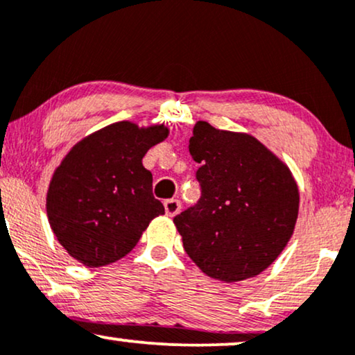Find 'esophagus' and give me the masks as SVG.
Here are the masks:
<instances>
[{
    "instance_id": "obj_1",
    "label": "esophagus",
    "mask_w": 355,
    "mask_h": 355,
    "mask_svg": "<svg viewBox=\"0 0 355 355\" xmlns=\"http://www.w3.org/2000/svg\"><path fill=\"white\" fill-rule=\"evenodd\" d=\"M164 206H165V212H167V216H175V214H178V211H180V207H182V202L178 201V200H167L164 202Z\"/></svg>"
}]
</instances>
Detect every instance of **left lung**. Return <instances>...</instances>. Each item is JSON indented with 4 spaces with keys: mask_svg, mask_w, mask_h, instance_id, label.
<instances>
[{
    "mask_svg": "<svg viewBox=\"0 0 355 355\" xmlns=\"http://www.w3.org/2000/svg\"><path fill=\"white\" fill-rule=\"evenodd\" d=\"M190 154L201 196L173 217L183 248L207 276L224 282L264 271L292 237L299 188L287 165L250 135L198 121Z\"/></svg>",
    "mask_w": 355,
    "mask_h": 355,
    "instance_id": "obj_1",
    "label": "left lung"
}]
</instances>
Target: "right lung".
<instances>
[{
	"label": "right lung",
	"instance_id": "right-lung-1",
	"mask_svg": "<svg viewBox=\"0 0 355 355\" xmlns=\"http://www.w3.org/2000/svg\"><path fill=\"white\" fill-rule=\"evenodd\" d=\"M167 135L162 125L139 130L120 121L71 149L46 195L50 225L71 257L89 268L116 261L135 248L149 222L164 214L143 157Z\"/></svg>",
	"mask_w": 355,
	"mask_h": 355
}]
</instances>
